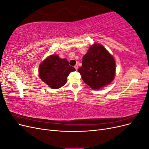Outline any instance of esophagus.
<instances>
[{
    "mask_svg": "<svg viewBox=\"0 0 149 149\" xmlns=\"http://www.w3.org/2000/svg\"><path fill=\"white\" fill-rule=\"evenodd\" d=\"M74 68L76 69V70H78V66L76 65H75L74 66Z\"/></svg>",
    "mask_w": 149,
    "mask_h": 149,
    "instance_id": "obj_1",
    "label": "esophagus"
}]
</instances>
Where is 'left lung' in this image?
<instances>
[{
  "instance_id": "1",
  "label": "left lung",
  "mask_w": 149,
  "mask_h": 149,
  "mask_svg": "<svg viewBox=\"0 0 149 149\" xmlns=\"http://www.w3.org/2000/svg\"><path fill=\"white\" fill-rule=\"evenodd\" d=\"M78 71L86 84L98 90L113 81L116 61L102 45L94 44L83 57L82 66Z\"/></svg>"
}]
</instances>
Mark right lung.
<instances>
[{"label":"right lung","instance_id":"right-lung-1","mask_svg":"<svg viewBox=\"0 0 149 149\" xmlns=\"http://www.w3.org/2000/svg\"><path fill=\"white\" fill-rule=\"evenodd\" d=\"M40 78L52 89H58L64 86L71 72L76 71L70 66L65 58H60L57 55L47 58L39 66Z\"/></svg>","mask_w":149,"mask_h":149}]
</instances>
